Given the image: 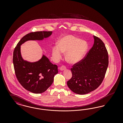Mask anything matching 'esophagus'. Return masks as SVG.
Segmentation results:
<instances>
[{"label":"esophagus","mask_w":123,"mask_h":123,"mask_svg":"<svg viewBox=\"0 0 123 123\" xmlns=\"http://www.w3.org/2000/svg\"><path fill=\"white\" fill-rule=\"evenodd\" d=\"M66 69V67L65 66H62L60 68V70L62 71V70H65Z\"/></svg>","instance_id":"esophagus-1"}]
</instances>
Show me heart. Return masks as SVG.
I'll list each match as a JSON object with an SVG mask.
<instances>
[{"label":"heart","instance_id":"b5f03b06","mask_svg":"<svg viewBox=\"0 0 123 123\" xmlns=\"http://www.w3.org/2000/svg\"><path fill=\"white\" fill-rule=\"evenodd\" d=\"M88 44L85 41L73 35H66L59 41V46L52 48L54 59L58 61L61 59L63 53H66L65 58L70 64H76L82 59L87 51Z\"/></svg>","mask_w":123,"mask_h":123}]
</instances>
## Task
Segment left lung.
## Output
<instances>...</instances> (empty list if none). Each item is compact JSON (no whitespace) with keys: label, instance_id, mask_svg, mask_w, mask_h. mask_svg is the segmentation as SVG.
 <instances>
[{"label":"left lung","instance_id":"1","mask_svg":"<svg viewBox=\"0 0 123 123\" xmlns=\"http://www.w3.org/2000/svg\"><path fill=\"white\" fill-rule=\"evenodd\" d=\"M93 46L86 56L70 69L72 76L67 85L74 93L88 94L101 84L108 65V54L103 42L94 35Z\"/></svg>","mask_w":123,"mask_h":123}]
</instances>
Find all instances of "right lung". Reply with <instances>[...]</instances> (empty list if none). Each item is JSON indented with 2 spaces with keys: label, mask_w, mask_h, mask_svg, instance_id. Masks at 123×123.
<instances>
[{
  "label": "right lung",
  "mask_w": 123,
  "mask_h": 123,
  "mask_svg": "<svg viewBox=\"0 0 123 123\" xmlns=\"http://www.w3.org/2000/svg\"><path fill=\"white\" fill-rule=\"evenodd\" d=\"M52 31L31 32L24 36L15 47L13 63L16 76L19 83L26 90L35 94L44 92L53 83L58 73V66L53 64L45 55L38 61L30 62L23 59L21 46L28 41H41L52 34Z\"/></svg>",
  "instance_id": "add662e5"
}]
</instances>
